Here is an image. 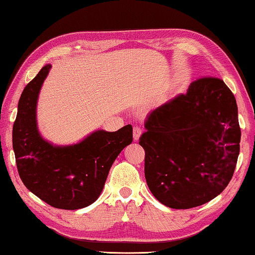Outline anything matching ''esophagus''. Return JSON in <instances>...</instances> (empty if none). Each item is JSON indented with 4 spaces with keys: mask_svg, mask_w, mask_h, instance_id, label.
<instances>
[{
    "mask_svg": "<svg viewBox=\"0 0 255 255\" xmlns=\"http://www.w3.org/2000/svg\"><path fill=\"white\" fill-rule=\"evenodd\" d=\"M132 135H134V140H138L140 135H142V129H140V127H134V129H132Z\"/></svg>",
    "mask_w": 255,
    "mask_h": 255,
    "instance_id": "34e87169",
    "label": "esophagus"
}]
</instances>
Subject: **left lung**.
<instances>
[{
    "mask_svg": "<svg viewBox=\"0 0 255 255\" xmlns=\"http://www.w3.org/2000/svg\"><path fill=\"white\" fill-rule=\"evenodd\" d=\"M139 145L155 198L187 210L214 199L229 184L241 143L236 98L221 79L205 77L153 110Z\"/></svg>",
    "mask_w": 255,
    "mask_h": 255,
    "instance_id": "8db88e82",
    "label": "left lung"
}]
</instances>
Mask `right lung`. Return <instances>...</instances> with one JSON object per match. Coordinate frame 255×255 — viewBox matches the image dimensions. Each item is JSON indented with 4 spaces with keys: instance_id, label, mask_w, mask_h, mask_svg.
Listing matches in <instances>:
<instances>
[{
    "instance_id": "right-lung-1",
    "label": "right lung",
    "mask_w": 255,
    "mask_h": 255,
    "mask_svg": "<svg viewBox=\"0 0 255 255\" xmlns=\"http://www.w3.org/2000/svg\"><path fill=\"white\" fill-rule=\"evenodd\" d=\"M51 65L41 68L25 87L18 103L12 145L22 183L52 207L79 210L96 201L110 168L132 142V127L117 131L98 129L79 143L55 145L37 128V98Z\"/></svg>"
}]
</instances>
